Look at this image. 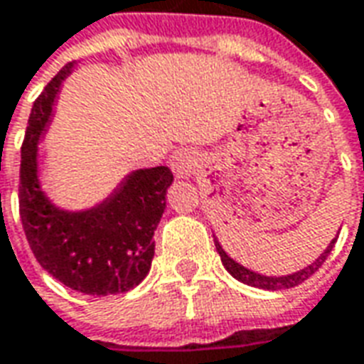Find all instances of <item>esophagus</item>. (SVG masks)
I'll return each instance as SVG.
<instances>
[{"label":"esophagus","mask_w":364,"mask_h":364,"mask_svg":"<svg viewBox=\"0 0 364 364\" xmlns=\"http://www.w3.org/2000/svg\"><path fill=\"white\" fill-rule=\"evenodd\" d=\"M196 164H198V156L192 149H178L171 156V168L176 174V178H190Z\"/></svg>","instance_id":"obj_1"}]
</instances>
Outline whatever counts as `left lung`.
<instances>
[{
    "instance_id": "obj_1",
    "label": "left lung",
    "mask_w": 364,
    "mask_h": 364,
    "mask_svg": "<svg viewBox=\"0 0 364 364\" xmlns=\"http://www.w3.org/2000/svg\"><path fill=\"white\" fill-rule=\"evenodd\" d=\"M213 240H215V248H217L219 256H221L223 266H225V269H227L235 279H238L240 283H244V285H250V287L266 289V291H281V289H291V287H296V285H301L302 281H306L312 273L318 272V267L322 266L323 262H326L328 254L331 252V248H333V244H336L338 238H333V240L328 244V248H326V250H323L322 254H320V256L310 264V266L302 267V269H299V272L289 273V275H262V273L252 272V269L240 266L238 262H235V259L230 258L229 254L223 250V246L219 244V240L215 238V235H213Z\"/></svg>"
}]
</instances>
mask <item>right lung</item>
Listing matches in <instances>:
<instances>
[{"label":"right lung","mask_w":364,"mask_h":364,"mask_svg":"<svg viewBox=\"0 0 364 364\" xmlns=\"http://www.w3.org/2000/svg\"><path fill=\"white\" fill-rule=\"evenodd\" d=\"M73 68L75 62L62 68L34 100L21 147L18 211L34 258L52 277L79 293L108 296L137 287L149 273L153 235L174 176L168 166L139 168L95 208L68 211L52 203L38 180V143Z\"/></svg>","instance_id":"add662e5"}]
</instances>
